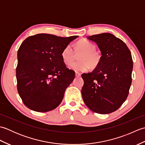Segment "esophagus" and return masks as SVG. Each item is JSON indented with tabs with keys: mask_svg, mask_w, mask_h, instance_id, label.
Here are the masks:
<instances>
[{
	"mask_svg": "<svg viewBox=\"0 0 145 145\" xmlns=\"http://www.w3.org/2000/svg\"><path fill=\"white\" fill-rule=\"evenodd\" d=\"M81 76V73H80L78 72H76L75 73V76H76V77H79V76Z\"/></svg>",
	"mask_w": 145,
	"mask_h": 145,
	"instance_id": "esophagus-1",
	"label": "esophagus"
}]
</instances>
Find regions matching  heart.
<instances>
[{"label": "heart", "instance_id": "b5f03b06", "mask_svg": "<svg viewBox=\"0 0 145 145\" xmlns=\"http://www.w3.org/2000/svg\"><path fill=\"white\" fill-rule=\"evenodd\" d=\"M75 50L76 52H81L83 54L80 57V61L73 62L69 68L75 72H85L91 67H96L99 63L100 55L96 51V47L90 41L82 39L76 42ZM75 52L72 46L67 45L61 52V58L66 65H70L74 59Z\"/></svg>", "mask_w": 145, "mask_h": 145}]
</instances>
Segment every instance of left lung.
<instances>
[{"label":"left lung","instance_id":"8db88e82","mask_svg":"<svg viewBox=\"0 0 145 145\" xmlns=\"http://www.w3.org/2000/svg\"><path fill=\"white\" fill-rule=\"evenodd\" d=\"M101 51V57L90 73H83V100L89 108L100 114L115 112L125 102L131 84L133 60L131 52L121 39L112 33L88 37Z\"/></svg>","mask_w":145,"mask_h":145}]
</instances>
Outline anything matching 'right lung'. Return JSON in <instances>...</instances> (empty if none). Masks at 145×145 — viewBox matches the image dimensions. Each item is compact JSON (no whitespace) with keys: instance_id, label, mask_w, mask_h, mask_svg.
<instances>
[{"instance_id":"right-lung-1","label":"right lung","mask_w":145,"mask_h":145,"mask_svg":"<svg viewBox=\"0 0 145 145\" xmlns=\"http://www.w3.org/2000/svg\"><path fill=\"white\" fill-rule=\"evenodd\" d=\"M78 37L39 33L22 43L17 52V90L29 109L47 112L60 104L75 78V72L61 58V52Z\"/></svg>"}]
</instances>
